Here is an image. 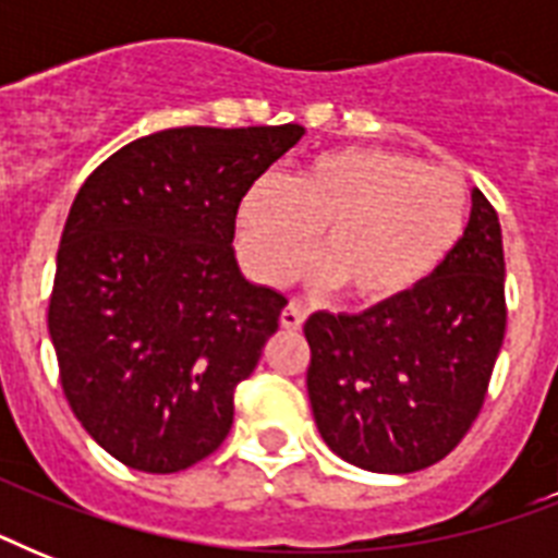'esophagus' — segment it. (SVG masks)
<instances>
[{
  "mask_svg": "<svg viewBox=\"0 0 558 558\" xmlns=\"http://www.w3.org/2000/svg\"><path fill=\"white\" fill-rule=\"evenodd\" d=\"M304 318H306V313H304V310H301V306L289 304L287 310L280 313V327H283V330H301V324H304Z\"/></svg>",
  "mask_w": 558,
  "mask_h": 558,
  "instance_id": "esophagus-1",
  "label": "esophagus"
}]
</instances>
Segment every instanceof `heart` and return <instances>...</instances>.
I'll use <instances>...</instances> for the list:
<instances>
[{"instance_id":"1","label":"heart","mask_w":558,"mask_h":558,"mask_svg":"<svg viewBox=\"0 0 558 558\" xmlns=\"http://www.w3.org/2000/svg\"><path fill=\"white\" fill-rule=\"evenodd\" d=\"M469 217L466 185L405 153L348 147L315 156L287 185L263 179L236 208V245L263 283L298 275L322 231L318 287L356 304H393L449 260Z\"/></svg>"}]
</instances>
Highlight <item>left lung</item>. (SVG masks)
<instances>
[{"instance_id": "1", "label": "left lung", "mask_w": 558, "mask_h": 558, "mask_svg": "<svg viewBox=\"0 0 558 558\" xmlns=\"http://www.w3.org/2000/svg\"><path fill=\"white\" fill-rule=\"evenodd\" d=\"M504 330L501 222L472 187L463 236L428 283L359 315L306 318V390L324 442L379 475L434 466L475 423Z\"/></svg>"}]
</instances>
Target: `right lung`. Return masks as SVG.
I'll return each mask as SVG.
<instances>
[{
  "label": "right lung",
  "mask_w": 558,
  "mask_h": 558,
  "mask_svg": "<svg viewBox=\"0 0 558 558\" xmlns=\"http://www.w3.org/2000/svg\"><path fill=\"white\" fill-rule=\"evenodd\" d=\"M304 126H177L100 165L65 219L48 336L74 416L124 466L170 475L234 423L287 298L234 254L245 191Z\"/></svg>",
  "instance_id": "1"
}]
</instances>
